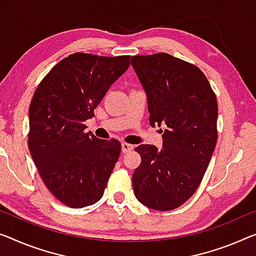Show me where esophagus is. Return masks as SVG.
Listing matches in <instances>:
<instances>
[{
    "label": "esophagus",
    "mask_w": 256,
    "mask_h": 256,
    "mask_svg": "<svg viewBox=\"0 0 256 256\" xmlns=\"http://www.w3.org/2000/svg\"><path fill=\"white\" fill-rule=\"evenodd\" d=\"M133 148H134V147H133L132 144H126V142L122 144V152H123V154H125V152H131Z\"/></svg>",
    "instance_id": "obj_1"
}]
</instances>
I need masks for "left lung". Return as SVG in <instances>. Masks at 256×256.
Listing matches in <instances>:
<instances>
[{"instance_id":"1","label":"left lung","mask_w":256,"mask_h":256,"mask_svg":"<svg viewBox=\"0 0 256 256\" xmlns=\"http://www.w3.org/2000/svg\"><path fill=\"white\" fill-rule=\"evenodd\" d=\"M131 64L146 93L150 126L166 125L162 148L140 144L133 172L134 196L155 210H172L193 196L217 140V100L196 66L166 52L133 56Z\"/></svg>"}]
</instances>
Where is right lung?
Returning <instances> with one entry per match:
<instances>
[{
    "mask_svg": "<svg viewBox=\"0 0 256 256\" xmlns=\"http://www.w3.org/2000/svg\"><path fill=\"white\" fill-rule=\"evenodd\" d=\"M128 66L130 56L76 52L57 63L33 95L30 152L47 188L68 207H87L104 196L120 142L85 133L84 123Z\"/></svg>",
    "mask_w": 256,
    "mask_h": 256,
    "instance_id": "1",
    "label": "right lung"
}]
</instances>
